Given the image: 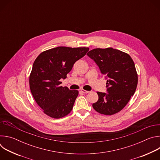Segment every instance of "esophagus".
I'll return each mask as SVG.
<instances>
[{
	"instance_id": "esophagus-1",
	"label": "esophagus",
	"mask_w": 160,
	"mask_h": 160,
	"mask_svg": "<svg viewBox=\"0 0 160 160\" xmlns=\"http://www.w3.org/2000/svg\"><path fill=\"white\" fill-rule=\"evenodd\" d=\"M80 92H82V93H84V94H87V93L89 92V91L85 90H84V89H81V90H80Z\"/></svg>"
}]
</instances>
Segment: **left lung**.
Returning a JSON list of instances; mask_svg holds the SVG:
<instances>
[{"instance_id":"1","label":"left lung","mask_w":160,"mask_h":160,"mask_svg":"<svg viewBox=\"0 0 160 160\" xmlns=\"http://www.w3.org/2000/svg\"><path fill=\"white\" fill-rule=\"evenodd\" d=\"M87 55L96 62L108 79V93L97 92L99 99L92 104L93 108L104 115L118 112L133 96L138 85V76L132 58L112 48L94 49Z\"/></svg>"}]
</instances>
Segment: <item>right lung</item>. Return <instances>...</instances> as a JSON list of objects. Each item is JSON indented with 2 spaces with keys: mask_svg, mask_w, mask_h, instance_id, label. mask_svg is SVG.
<instances>
[{
  "mask_svg": "<svg viewBox=\"0 0 160 160\" xmlns=\"http://www.w3.org/2000/svg\"><path fill=\"white\" fill-rule=\"evenodd\" d=\"M88 48L58 47L40 53L35 60L29 83L32 94L43 112L53 118L69 114L78 95V90L62 87L75 62L83 57Z\"/></svg>",
  "mask_w": 160,
  "mask_h": 160,
  "instance_id": "add662e5",
  "label": "right lung"
}]
</instances>
